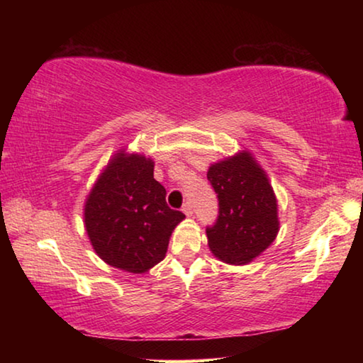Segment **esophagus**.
<instances>
[{
    "mask_svg": "<svg viewBox=\"0 0 363 363\" xmlns=\"http://www.w3.org/2000/svg\"><path fill=\"white\" fill-rule=\"evenodd\" d=\"M182 211L186 213V216H192V214H194V206H192V203H190V201H187V203H184Z\"/></svg>",
    "mask_w": 363,
    "mask_h": 363,
    "instance_id": "1",
    "label": "esophagus"
}]
</instances>
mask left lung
<instances>
[{"label": "left lung", "mask_w": 363, "mask_h": 363, "mask_svg": "<svg viewBox=\"0 0 363 363\" xmlns=\"http://www.w3.org/2000/svg\"><path fill=\"white\" fill-rule=\"evenodd\" d=\"M219 200L216 224L206 229L208 247L219 261L243 266L266 251L277 237L279 205L266 171L248 150L208 168Z\"/></svg>", "instance_id": "obj_1"}]
</instances>
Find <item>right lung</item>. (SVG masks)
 <instances>
[{
	"instance_id": "add662e5",
	"label": "right lung",
	"mask_w": 363,
	"mask_h": 363,
	"mask_svg": "<svg viewBox=\"0 0 363 363\" xmlns=\"http://www.w3.org/2000/svg\"><path fill=\"white\" fill-rule=\"evenodd\" d=\"M153 160L120 149L84 201V229L97 256L115 269L145 274L164 259L169 237L186 218L167 205Z\"/></svg>"
}]
</instances>
